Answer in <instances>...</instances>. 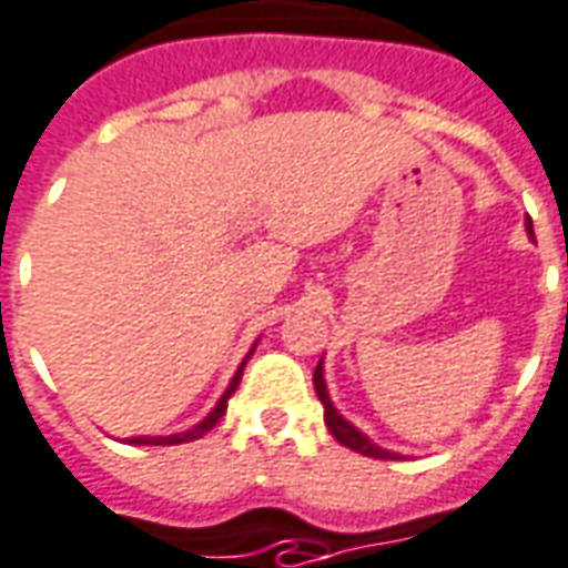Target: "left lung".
I'll return each instance as SVG.
<instances>
[{"instance_id":"left-lung-1","label":"left lung","mask_w":568,"mask_h":568,"mask_svg":"<svg viewBox=\"0 0 568 568\" xmlns=\"http://www.w3.org/2000/svg\"><path fill=\"white\" fill-rule=\"evenodd\" d=\"M527 230L529 235H532V221L527 217ZM314 390H317V399L324 403V420H326V429L333 433V438L338 442V445H345V448L357 450V454H363V457H375V459H399V454H393V450H384L378 448L375 442H369V438L359 433L357 426L347 424L345 417L335 412L333 399H329V393H326V381H324V366H317L314 369Z\"/></svg>"}]
</instances>
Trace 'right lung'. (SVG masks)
I'll return each mask as SVG.
<instances>
[{"label": "right lung", "instance_id": "right-lung-1", "mask_svg": "<svg viewBox=\"0 0 568 568\" xmlns=\"http://www.w3.org/2000/svg\"><path fill=\"white\" fill-rule=\"evenodd\" d=\"M254 347H251V354H254ZM251 354H247V357H251ZM247 357H244V359H247ZM242 372H244V363L239 366V372H235V378L230 381V387H226V393L221 396V403L214 405V408H211V415L205 417L202 424L193 426V429H187V433H175V436H135V438H130V442H132V445H181V442H196V438H202L205 433H209L211 426L217 424V420L226 415V403H230V396H233L235 387H239V381H242Z\"/></svg>", "mask_w": 568, "mask_h": 568}]
</instances>
